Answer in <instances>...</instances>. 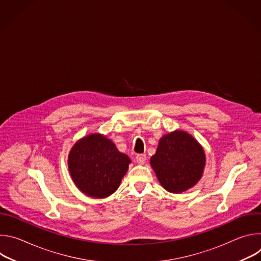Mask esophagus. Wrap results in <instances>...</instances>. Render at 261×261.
Segmentation results:
<instances>
[{
    "instance_id": "obj_1",
    "label": "esophagus",
    "mask_w": 261,
    "mask_h": 261,
    "mask_svg": "<svg viewBox=\"0 0 261 261\" xmlns=\"http://www.w3.org/2000/svg\"><path fill=\"white\" fill-rule=\"evenodd\" d=\"M135 159H136V162H137L138 164H144L146 157H145L144 154H138Z\"/></svg>"
}]
</instances>
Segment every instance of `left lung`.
Segmentation results:
<instances>
[{
  "instance_id": "obj_1",
  "label": "left lung",
  "mask_w": 261,
  "mask_h": 261,
  "mask_svg": "<svg viewBox=\"0 0 261 261\" xmlns=\"http://www.w3.org/2000/svg\"><path fill=\"white\" fill-rule=\"evenodd\" d=\"M204 164L203 148L184 131L164 135L151 158L160 184L171 193H180L193 187L202 175Z\"/></svg>"
}]
</instances>
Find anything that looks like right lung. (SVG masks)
I'll return each instance as SVG.
<instances>
[{
    "label": "right lung",
    "mask_w": 261,
    "mask_h": 261,
    "mask_svg": "<svg viewBox=\"0 0 261 261\" xmlns=\"http://www.w3.org/2000/svg\"><path fill=\"white\" fill-rule=\"evenodd\" d=\"M130 162L113 141L101 134H91L74 144L68 166L73 181L83 193L104 198L119 188Z\"/></svg>",
    "instance_id": "obj_1"
}]
</instances>
